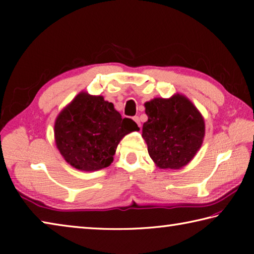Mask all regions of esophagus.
Instances as JSON below:
<instances>
[{"label": "esophagus", "instance_id": "esophagus-1", "mask_svg": "<svg viewBox=\"0 0 254 254\" xmlns=\"http://www.w3.org/2000/svg\"><path fill=\"white\" fill-rule=\"evenodd\" d=\"M133 120H134L135 123L137 124V127H141V121H140V118H139V117H134V118H133Z\"/></svg>", "mask_w": 254, "mask_h": 254}]
</instances>
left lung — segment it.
<instances>
[{
	"label": "left lung",
	"mask_w": 254,
	"mask_h": 254,
	"mask_svg": "<svg viewBox=\"0 0 254 254\" xmlns=\"http://www.w3.org/2000/svg\"><path fill=\"white\" fill-rule=\"evenodd\" d=\"M142 136L151 159L161 169H181L201 147L204 120L186 96L154 99L145 104Z\"/></svg>",
	"instance_id": "8db88e82"
}]
</instances>
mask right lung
I'll list each match as a JSON object with an SVG mask.
<instances>
[{"mask_svg":"<svg viewBox=\"0 0 254 254\" xmlns=\"http://www.w3.org/2000/svg\"><path fill=\"white\" fill-rule=\"evenodd\" d=\"M139 130L131 119H122L102 96L80 93L59 114L55 142L67 163L82 171L109 167L124 135Z\"/></svg>","mask_w":254,"mask_h":254,"instance_id":"1","label":"right lung"}]
</instances>
